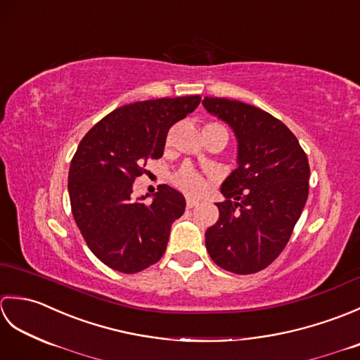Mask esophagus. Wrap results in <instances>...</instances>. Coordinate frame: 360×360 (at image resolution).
<instances>
[{"label": "esophagus", "mask_w": 360, "mask_h": 360, "mask_svg": "<svg viewBox=\"0 0 360 360\" xmlns=\"http://www.w3.org/2000/svg\"><path fill=\"white\" fill-rule=\"evenodd\" d=\"M186 202H187V207H188V209H192V207H195V205L200 204L196 200H193V198H187Z\"/></svg>", "instance_id": "34e87169"}]
</instances>
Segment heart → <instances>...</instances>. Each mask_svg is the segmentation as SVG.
I'll return each instance as SVG.
<instances>
[{
  "instance_id": "b5f03b06",
  "label": "heart",
  "mask_w": 360,
  "mask_h": 360,
  "mask_svg": "<svg viewBox=\"0 0 360 360\" xmlns=\"http://www.w3.org/2000/svg\"><path fill=\"white\" fill-rule=\"evenodd\" d=\"M209 125H217V124H209ZM173 181L181 190H184L186 193H190V195H200L204 192L205 187H207L202 176L198 172H195L192 167H182L181 170L174 174Z\"/></svg>"
}]
</instances>
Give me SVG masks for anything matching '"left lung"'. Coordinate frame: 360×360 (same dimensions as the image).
<instances>
[{
  "mask_svg": "<svg viewBox=\"0 0 360 360\" xmlns=\"http://www.w3.org/2000/svg\"><path fill=\"white\" fill-rule=\"evenodd\" d=\"M204 108L236 139V168L221 184L219 218L205 231L210 258L233 274H255L288 244L308 200V158L292 131L269 112L204 97Z\"/></svg>",
  "mask_w": 360,
  "mask_h": 360,
  "instance_id": "left-lung-1",
  "label": "left lung"
}]
</instances>
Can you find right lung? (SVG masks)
<instances>
[{
    "instance_id": "obj_1",
    "label": "right lung",
    "mask_w": 360,
    "mask_h": 360,
    "mask_svg": "<svg viewBox=\"0 0 360 360\" xmlns=\"http://www.w3.org/2000/svg\"><path fill=\"white\" fill-rule=\"evenodd\" d=\"M201 96L156 98L114 110L80 141L68 174L72 215L88 248L111 269L134 274L159 262L182 193L159 186L151 204L134 200L133 182L147 160L164 155L168 129L193 112Z\"/></svg>"
}]
</instances>
